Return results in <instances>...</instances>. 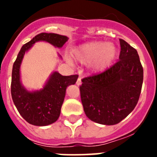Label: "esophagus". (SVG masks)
<instances>
[{"label": "esophagus", "mask_w": 157, "mask_h": 157, "mask_svg": "<svg viewBox=\"0 0 157 157\" xmlns=\"http://www.w3.org/2000/svg\"><path fill=\"white\" fill-rule=\"evenodd\" d=\"M82 84V81H81V78H78L77 80V82H76V85L77 86H80Z\"/></svg>", "instance_id": "obj_1"}]
</instances>
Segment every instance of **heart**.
Listing matches in <instances>:
<instances>
[{
	"instance_id": "b5f03b06",
	"label": "heart",
	"mask_w": 157,
	"mask_h": 157,
	"mask_svg": "<svg viewBox=\"0 0 157 157\" xmlns=\"http://www.w3.org/2000/svg\"><path fill=\"white\" fill-rule=\"evenodd\" d=\"M75 60L83 64L90 63L94 71H103L112 64L117 49L112 43L92 41L77 47L72 52Z\"/></svg>"
}]
</instances>
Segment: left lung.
Returning <instances> with one entry per match:
<instances>
[{"mask_svg":"<svg viewBox=\"0 0 157 157\" xmlns=\"http://www.w3.org/2000/svg\"><path fill=\"white\" fill-rule=\"evenodd\" d=\"M119 60L102 73L82 79L80 94L87 117L95 123L115 125L138 104L143 82V67L135 48L120 39Z\"/></svg>","mask_w":157,"mask_h":157,"instance_id":"obj_1","label":"left lung"}]
</instances>
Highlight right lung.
Listing matches in <instances>:
<instances>
[{
	"label": "right lung",
	"instance_id": "add662e5",
	"mask_svg": "<svg viewBox=\"0 0 157 157\" xmlns=\"http://www.w3.org/2000/svg\"><path fill=\"white\" fill-rule=\"evenodd\" d=\"M68 37L53 33H41L23 45L12 67L11 94L19 114L27 123L34 126H47L55 123L60 115V109L68 86L75 84L78 75L63 76L55 71L40 90L29 92L20 82V64L25 52L34 43L45 41L61 48Z\"/></svg>",
	"mask_w": 157,
	"mask_h": 157
}]
</instances>
